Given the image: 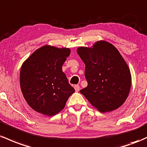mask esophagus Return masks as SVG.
<instances>
[{"label": "esophagus", "instance_id": "obj_1", "mask_svg": "<svg viewBox=\"0 0 147 147\" xmlns=\"http://www.w3.org/2000/svg\"><path fill=\"white\" fill-rule=\"evenodd\" d=\"M74 89H75L76 92H79V90H80V86L78 85H75V86H74Z\"/></svg>", "mask_w": 147, "mask_h": 147}]
</instances>
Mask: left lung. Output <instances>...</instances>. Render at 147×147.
Listing matches in <instances>:
<instances>
[{"instance_id":"8db88e82","label":"left lung","mask_w":147,"mask_h":147,"mask_svg":"<svg viewBox=\"0 0 147 147\" xmlns=\"http://www.w3.org/2000/svg\"><path fill=\"white\" fill-rule=\"evenodd\" d=\"M77 53L85 65L87 81V86L80 93L101 113L121 106L131 90V74L116 47L100 40L92 47H78Z\"/></svg>"}]
</instances>
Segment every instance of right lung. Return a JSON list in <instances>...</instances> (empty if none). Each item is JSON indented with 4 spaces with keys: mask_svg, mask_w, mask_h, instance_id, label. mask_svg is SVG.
<instances>
[{
    "mask_svg": "<svg viewBox=\"0 0 147 147\" xmlns=\"http://www.w3.org/2000/svg\"><path fill=\"white\" fill-rule=\"evenodd\" d=\"M69 48L43 46L21 65L20 86L25 100L34 111L51 117L65 107L75 92L62 67L70 55Z\"/></svg>",
    "mask_w": 147,
    "mask_h": 147,
    "instance_id": "obj_1",
    "label": "right lung"
}]
</instances>
